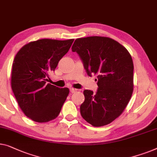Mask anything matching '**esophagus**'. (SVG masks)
I'll use <instances>...</instances> for the list:
<instances>
[{
	"mask_svg": "<svg viewBox=\"0 0 157 157\" xmlns=\"http://www.w3.org/2000/svg\"><path fill=\"white\" fill-rule=\"evenodd\" d=\"M70 91H71V93H72V94H74V93H76L77 91V90L76 89V88H70Z\"/></svg>",
	"mask_w": 157,
	"mask_h": 157,
	"instance_id": "34e87169",
	"label": "esophagus"
}]
</instances>
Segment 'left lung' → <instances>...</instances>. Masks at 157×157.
<instances>
[{"label":"left lung","mask_w":157,"mask_h":157,"mask_svg":"<svg viewBox=\"0 0 157 157\" xmlns=\"http://www.w3.org/2000/svg\"><path fill=\"white\" fill-rule=\"evenodd\" d=\"M77 52L89 76L97 75L96 94L83 91L81 115L94 127L110 124L128 105L133 92L132 59L125 47L106 37L78 38L71 47Z\"/></svg>","instance_id":"1"}]
</instances>
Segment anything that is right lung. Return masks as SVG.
Wrapping results in <instances>:
<instances>
[{
  "instance_id": "1",
  "label": "right lung",
  "mask_w": 157,
  "mask_h": 157,
  "mask_svg": "<svg viewBox=\"0 0 157 157\" xmlns=\"http://www.w3.org/2000/svg\"><path fill=\"white\" fill-rule=\"evenodd\" d=\"M74 40H38L24 45L15 55L11 88L20 109L33 121L47 122L59 115L69 89L47 81Z\"/></svg>"
}]
</instances>
